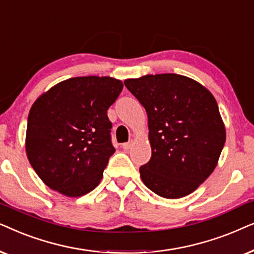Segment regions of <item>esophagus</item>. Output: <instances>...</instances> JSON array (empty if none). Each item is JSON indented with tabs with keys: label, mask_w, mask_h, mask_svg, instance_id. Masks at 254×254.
Instances as JSON below:
<instances>
[{
	"label": "esophagus",
	"mask_w": 254,
	"mask_h": 254,
	"mask_svg": "<svg viewBox=\"0 0 254 254\" xmlns=\"http://www.w3.org/2000/svg\"><path fill=\"white\" fill-rule=\"evenodd\" d=\"M132 145H133V141L132 140H129V141H127V143L122 144V148H123V150H125V151H127V150H130Z\"/></svg>",
	"instance_id": "1"
}]
</instances>
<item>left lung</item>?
<instances>
[{"label": "left lung", "mask_w": 254, "mask_h": 254, "mask_svg": "<svg viewBox=\"0 0 254 254\" xmlns=\"http://www.w3.org/2000/svg\"><path fill=\"white\" fill-rule=\"evenodd\" d=\"M125 87L145 108L152 155L140 166L145 186L165 198L195 190L214 172L225 127L207 88L179 74L127 79Z\"/></svg>", "instance_id": "obj_1"}]
</instances>
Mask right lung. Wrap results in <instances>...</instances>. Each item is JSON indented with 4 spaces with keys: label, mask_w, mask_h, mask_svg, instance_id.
I'll return each instance as SVG.
<instances>
[{
    "label": "right lung",
    "mask_w": 254,
    "mask_h": 254,
    "mask_svg": "<svg viewBox=\"0 0 254 254\" xmlns=\"http://www.w3.org/2000/svg\"><path fill=\"white\" fill-rule=\"evenodd\" d=\"M122 89V81L109 76L72 77L33 103L26 127V154L51 189L77 197L100 184L115 152L107 110Z\"/></svg>",
    "instance_id": "right-lung-1"
}]
</instances>
